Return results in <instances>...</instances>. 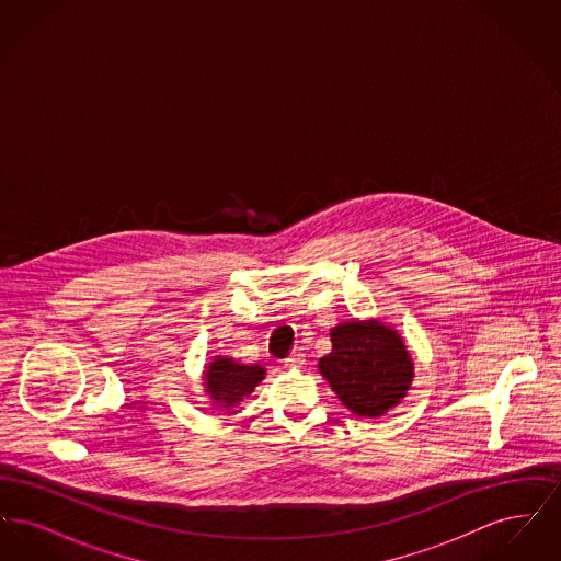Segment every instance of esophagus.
<instances>
[{
    "label": "esophagus",
    "instance_id": "34e87169",
    "mask_svg": "<svg viewBox=\"0 0 561 561\" xmlns=\"http://www.w3.org/2000/svg\"><path fill=\"white\" fill-rule=\"evenodd\" d=\"M284 364H286L288 368H302V364H305V353H302L300 348H296V351H293V353L284 359Z\"/></svg>",
    "mask_w": 561,
    "mask_h": 561
}]
</instances>
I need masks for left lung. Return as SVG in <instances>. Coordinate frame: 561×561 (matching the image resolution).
Instances as JSON below:
<instances>
[{"label": "left lung", "instance_id": "8db88e82", "mask_svg": "<svg viewBox=\"0 0 561 561\" xmlns=\"http://www.w3.org/2000/svg\"><path fill=\"white\" fill-rule=\"evenodd\" d=\"M330 336L332 351L318 368L351 412L374 419L400 403L414 364L396 330L380 321H348Z\"/></svg>", "mask_w": 561, "mask_h": 561}]
</instances>
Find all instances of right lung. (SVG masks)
Returning <instances> with one entry per match:
<instances>
[{"label":"right lung","instance_id":"right-lung-1","mask_svg":"<svg viewBox=\"0 0 561 561\" xmlns=\"http://www.w3.org/2000/svg\"><path fill=\"white\" fill-rule=\"evenodd\" d=\"M265 378L263 366H243L229 357H216L206 370V391L216 403L233 405L250 396L254 387Z\"/></svg>","mask_w":561,"mask_h":561}]
</instances>
